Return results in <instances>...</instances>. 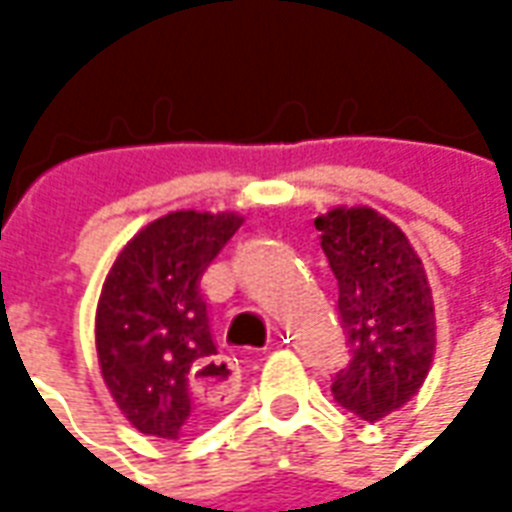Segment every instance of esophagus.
Instances as JSON below:
<instances>
[{
  "label": "esophagus",
  "mask_w": 512,
  "mask_h": 512,
  "mask_svg": "<svg viewBox=\"0 0 512 512\" xmlns=\"http://www.w3.org/2000/svg\"><path fill=\"white\" fill-rule=\"evenodd\" d=\"M191 386L194 392L208 400V403H230L238 395V370L230 359L224 356H208L200 359L194 367V376H191Z\"/></svg>",
  "instance_id": "1"
}]
</instances>
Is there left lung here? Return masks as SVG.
Returning <instances> with one entry per match:
<instances>
[{
  "mask_svg": "<svg viewBox=\"0 0 512 512\" xmlns=\"http://www.w3.org/2000/svg\"><path fill=\"white\" fill-rule=\"evenodd\" d=\"M323 255L340 288L351 362L334 373L332 395L376 422L406 406L436 354V312L428 274L406 233L367 205L315 219Z\"/></svg>",
  "mask_w": 512,
  "mask_h": 512,
  "instance_id": "obj_1",
  "label": "left lung"
}]
</instances>
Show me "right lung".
<instances>
[{
	"instance_id": "add662e5",
	"label": "right lung",
	"mask_w": 512,
	"mask_h": 512,
	"mask_svg": "<svg viewBox=\"0 0 512 512\" xmlns=\"http://www.w3.org/2000/svg\"><path fill=\"white\" fill-rule=\"evenodd\" d=\"M241 224L238 213L172 211L142 227L106 274L95 351L109 395L139 433L180 439L219 408L191 386L197 362L219 356L200 279Z\"/></svg>"
}]
</instances>
